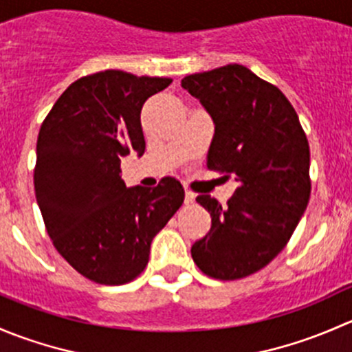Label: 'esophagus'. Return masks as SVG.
<instances>
[{"instance_id":"34e87169","label":"esophagus","mask_w":352,"mask_h":352,"mask_svg":"<svg viewBox=\"0 0 352 352\" xmlns=\"http://www.w3.org/2000/svg\"><path fill=\"white\" fill-rule=\"evenodd\" d=\"M196 201V194L192 190H186V204H192Z\"/></svg>"}]
</instances>
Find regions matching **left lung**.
<instances>
[{
  "label": "left lung",
  "instance_id": "8db88e82",
  "mask_svg": "<svg viewBox=\"0 0 352 352\" xmlns=\"http://www.w3.org/2000/svg\"><path fill=\"white\" fill-rule=\"evenodd\" d=\"M182 88L214 122L208 168L240 182L226 208L197 196L211 230L190 254L209 278H247L286 247L310 201L307 134L285 94L242 65L189 74Z\"/></svg>",
  "mask_w": 352,
  "mask_h": 352
}]
</instances>
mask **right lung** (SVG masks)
<instances>
[{"label": "right lung", "instance_id": "obj_1", "mask_svg": "<svg viewBox=\"0 0 352 352\" xmlns=\"http://www.w3.org/2000/svg\"><path fill=\"white\" fill-rule=\"evenodd\" d=\"M172 83L107 69L63 91L37 138L34 187L56 250L98 285H126L144 271L155 235L182 206L184 187H126L120 158L144 153L141 109Z\"/></svg>", "mask_w": 352, "mask_h": 352}]
</instances>
